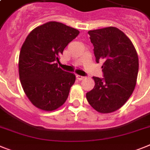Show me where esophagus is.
Listing matches in <instances>:
<instances>
[{"label": "esophagus", "mask_w": 150, "mask_h": 150, "mask_svg": "<svg viewBox=\"0 0 150 150\" xmlns=\"http://www.w3.org/2000/svg\"><path fill=\"white\" fill-rule=\"evenodd\" d=\"M76 79L79 80H82L84 79V76H80V75H76Z\"/></svg>", "instance_id": "obj_1"}]
</instances>
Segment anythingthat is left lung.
Here are the masks:
<instances>
[{"mask_svg": "<svg viewBox=\"0 0 150 150\" xmlns=\"http://www.w3.org/2000/svg\"><path fill=\"white\" fill-rule=\"evenodd\" d=\"M97 63L103 61V78L93 76L95 86L86 99L99 113L114 112L132 95L137 83L139 59L132 42L113 26L88 32Z\"/></svg>", "mask_w": 150, "mask_h": 150, "instance_id": "obj_1", "label": "left lung"}]
</instances>
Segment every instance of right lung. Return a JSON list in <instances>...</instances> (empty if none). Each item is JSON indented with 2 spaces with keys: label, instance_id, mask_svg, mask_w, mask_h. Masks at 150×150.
<instances>
[{
  "label": "right lung",
  "instance_id": "1",
  "mask_svg": "<svg viewBox=\"0 0 150 150\" xmlns=\"http://www.w3.org/2000/svg\"><path fill=\"white\" fill-rule=\"evenodd\" d=\"M79 33L52 21L35 28L25 38L19 57V75L26 96L36 108L52 112L66 102L76 76L58 67L56 61Z\"/></svg>",
  "mask_w": 150,
  "mask_h": 150
}]
</instances>
